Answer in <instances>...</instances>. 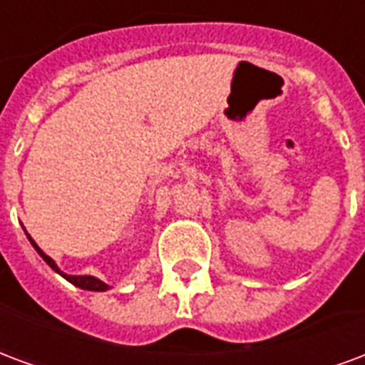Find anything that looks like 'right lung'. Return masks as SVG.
Returning a JSON list of instances; mask_svg holds the SVG:
<instances>
[{
  "instance_id": "right-lung-1",
  "label": "right lung",
  "mask_w": 365,
  "mask_h": 365,
  "mask_svg": "<svg viewBox=\"0 0 365 365\" xmlns=\"http://www.w3.org/2000/svg\"><path fill=\"white\" fill-rule=\"evenodd\" d=\"M26 236H29V234H26ZM29 240H31L32 247L38 251L40 257L44 259L46 263L52 267L53 271L58 272V274H61L63 279L69 280L71 284L79 286V288H83V290H93V292H104V290H108L106 282H102V280L96 279V277H91V274H79V277H73V274H66V272H61V271H59V267L56 265V261H53V259L50 257V255H46L44 251L40 250L38 245H36V242H34V240H32L31 236H29Z\"/></svg>"
}]
</instances>
